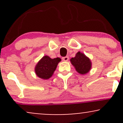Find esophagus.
<instances>
[{
    "label": "esophagus",
    "mask_w": 123,
    "mask_h": 123,
    "mask_svg": "<svg viewBox=\"0 0 123 123\" xmlns=\"http://www.w3.org/2000/svg\"><path fill=\"white\" fill-rule=\"evenodd\" d=\"M62 60L63 61H68L69 60V57H62Z\"/></svg>",
    "instance_id": "34e87169"
}]
</instances>
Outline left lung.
<instances>
[{
  "instance_id": "8db88e82",
  "label": "left lung",
  "mask_w": 123,
  "mask_h": 123,
  "mask_svg": "<svg viewBox=\"0 0 123 123\" xmlns=\"http://www.w3.org/2000/svg\"><path fill=\"white\" fill-rule=\"evenodd\" d=\"M70 61L76 71L80 74H87L92 67V62L90 59L84 53L80 51L76 53L75 57L72 58Z\"/></svg>"
}]
</instances>
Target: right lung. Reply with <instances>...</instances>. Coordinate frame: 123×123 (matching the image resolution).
I'll return each mask as SVG.
<instances>
[{
	"label": "right lung",
	"mask_w": 123,
	"mask_h": 123,
	"mask_svg": "<svg viewBox=\"0 0 123 123\" xmlns=\"http://www.w3.org/2000/svg\"><path fill=\"white\" fill-rule=\"evenodd\" d=\"M61 61V59L58 57L53 59L47 55L43 56L35 66V72L36 76L43 80L50 79Z\"/></svg>",
	"instance_id": "obj_1"
}]
</instances>
